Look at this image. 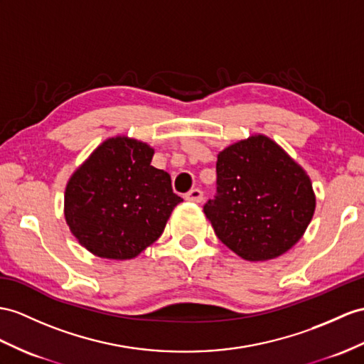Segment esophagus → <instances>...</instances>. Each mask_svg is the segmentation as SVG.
Segmentation results:
<instances>
[{
  "label": "esophagus",
  "mask_w": 364,
  "mask_h": 364,
  "mask_svg": "<svg viewBox=\"0 0 364 364\" xmlns=\"http://www.w3.org/2000/svg\"><path fill=\"white\" fill-rule=\"evenodd\" d=\"M185 199L190 200V202L199 203V202H202V199H203V191H202L200 188H193V190H190L187 194H185Z\"/></svg>",
  "instance_id": "obj_1"
}]
</instances>
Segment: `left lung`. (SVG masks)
I'll return each instance as SVG.
<instances>
[{"label":"left lung","instance_id":"obj_1","mask_svg":"<svg viewBox=\"0 0 364 364\" xmlns=\"http://www.w3.org/2000/svg\"><path fill=\"white\" fill-rule=\"evenodd\" d=\"M216 194L203 205L216 236L247 261L291 249L315 211L309 176L265 136L230 145L216 162Z\"/></svg>","mask_w":364,"mask_h":364}]
</instances>
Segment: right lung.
<instances>
[{
	"label": "right lung",
	"instance_id": "1",
	"mask_svg": "<svg viewBox=\"0 0 364 364\" xmlns=\"http://www.w3.org/2000/svg\"><path fill=\"white\" fill-rule=\"evenodd\" d=\"M154 149L134 139L103 141L70 177L65 218L86 250L108 259H131L162 235L182 198L171 177L151 166Z\"/></svg>",
	"mask_w": 364,
	"mask_h": 364
}]
</instances>
